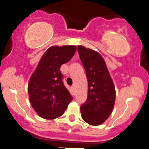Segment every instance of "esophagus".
Returning a JSON list of instances; mask_svg holds the SVG:
<instances>
[{
  "instance_id": "obj_1",
  "label": "esophagus",
  "mask_w": 149,
  "mask_h": 149,
  "mask_svg": "<svg viewBox=\"0 0 149 149\" xmlns=\"http://www.w3.org/2000/svg\"><path fill=\"white\" fill-rule=\"evenodd\" d=\"M75 88H76V87H75V86H71V88L73 90V91L75 90Z\"/></svg>"
}]
</instances>
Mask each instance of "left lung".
<instances>
[{
  "label": "left lung",
  "mask_w": 149,
  "mask_h": 149,
  "mask_svg": "<svg viewBox=\"0 0 149 149\" xmlns=\"http://www.w3.org/2000/svg\"><path fill=\"white\" fill-rule=\"evenodd\" d=\"M79 56L88 81V97L81 107L82 119L91 125H100L110 115L115 102V87L106 63L98 52L78 46Z\"/></svg>",
  "instance_id": "obj_1"
}]
</instances>
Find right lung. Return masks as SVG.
Returning <instances> with one entry per match:
<instances>
[{"instance_id": "add662e5", "label": "right lung", "mask_w": 149, "mask_h": 149, "mask_svg": "<svg viewBox=\"0 0 149 149\" xmlns=\"http://www.w3.org/2000/svg\"><path fill=\"white\" fill-rule=\"evenodd\" d=\"M76 46H52L42 56L28 84L30 103L37 115L53 120L63 115L72 101L68 90L63 83L60 68L74 55Z\"/></svg>"}]
</instances>
